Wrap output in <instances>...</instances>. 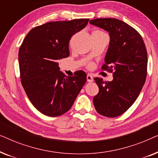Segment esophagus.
Returning a JSON list of instances; mask_svg holds the SVG:
<instances>
[{
  "instance_id": "obj_1",
  "label": "esophagus",
  "mask_w": 158,
  "mask_h": 158,
  "mask_svg": "<svg viewBox=\"0 0 158 158\" xmlns=\"http://www.w3.org/2000/svg\"><path fill=\"white\" fill-rule=\"evenodd\" d=\"M87 81L89 82V83H91V82L94 81V77L90 75H87Z\"/></svg>"
}]
</instances>
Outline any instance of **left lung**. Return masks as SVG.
Segmentation results:
<instances>
[{
	"label": "left lung",
	"instance_id": "left-lung-1",
	"mask_svg": "<svg viewBox=\"0 0 158 158\" xmlns=\"http://www.w3.org/2000/svg\"><path fill=\"white\" fill-rule=\"evenodd\" d=\"M90 23L109 32L110 42L102 68L114 70L112 81L94 78L99 92L94 98V104L101 115L116 117L131 106L145 83L146 47L141 35L124 21L96 19Z\"/></svg>",
	"mask_w": 158,
	"mask_h": 158
}]
</instances>
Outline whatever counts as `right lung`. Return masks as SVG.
<instances>
[{"instance_id":"add662e5","label":"right lung","mask_w":158,"mask_h":158,"mask_svg":"<svg viewBox=\"0 0 158 158\" xmlns=\"http://www.w3.org/2000/svg\"><path fill=\"white\" fill-rule=\"evenodd\" d=\"M89 19L52 21L32 29L19 51L21 84L32 104L48 116H58L70 109L86 82V73L76 71L67 77L58 60L70 55L69 42Z\"/></svg>"}]
</instances>
